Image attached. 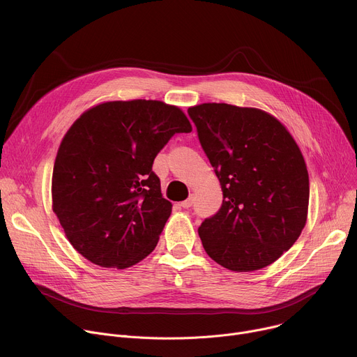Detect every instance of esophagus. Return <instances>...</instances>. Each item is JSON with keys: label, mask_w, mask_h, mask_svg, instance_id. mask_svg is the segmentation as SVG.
Listing matches in <instances>:
<instances>
[{"label": "esophagus", "mask_w": 357, "mask_h": 357, "mask_svg": "<svg viewBox=\"0 0 357 357\" xmlns=\"http://www.w3.org/2000/svg\"><path fill=\"white\" fill-rule=\"evenodd\" d=\"M192 205H193V197H188L186 200L181 202V206L185 208V209H189Z\"/></svg>", "instance_id": "1"}]
</instances>
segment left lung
<instances>
[{
  "label": "left lung",
  "mask_w": 357,
  "mask_h": 357,
  "mask_svg": "<svg viewBox=\"0 0 357 357\" xmlns=\"http://www.w3.org/2000/svg\"><path fill=\"white\" fill-rule=\"evenodd\" d=\"M223 190L220 209L197 229L209 257L245 273L278 260L308 215L310 178L301 151L273 116L205 103L188 109Z\"/></svg>",
  "instance_id": "1"
}]
</instances>
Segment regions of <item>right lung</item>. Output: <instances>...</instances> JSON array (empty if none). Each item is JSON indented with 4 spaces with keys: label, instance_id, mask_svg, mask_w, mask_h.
<instances>
[{
    "label": "right lung",
    "instance_id": "1",
    "mask_svg": "<svg viewBox=\"0 0 357 357\" xmlns=\"http://www.w3.org/2000/svg\"><path fill=\"white\" fill-rule=\"evenodd\" d=\"M186 116L157 100L109 101L66 132L52 175V200L66 237L91 263L127 268L155 248L172 203L152 171Z\"/></svg>",
    "mask_w": 357,
    "mask_h": 357
}]
</instances>
